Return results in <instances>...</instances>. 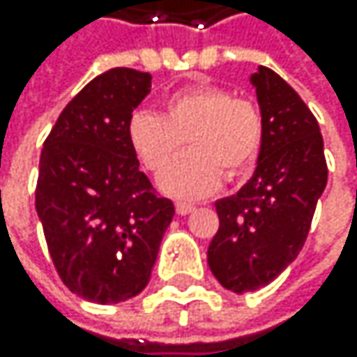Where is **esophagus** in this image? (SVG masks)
Here are the masks:
<instances>
[{"instance_id":"esophagus-1","label":"esophagus","mask_w":357,"mask_h":357,"mask_svg":"<svg viewBox=\"0 0 357 357\" xmlns=\"http://www.w3.org/2000/svg\"><path fill=\"white\" fill-rule=\"evenodd\" d=\"M192 210H195V205H192V203H182V201H180V203H175V212L180 214V216H186V214H190Z\"/></svg>"}]
</instances>
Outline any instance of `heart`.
<instances>
[{"label": "heart", "mask_w": 357, "mask_h": 357, "mask_svg": "<svg viewBox=\"0 0 357 357\" xmlns=\"http://www.w3.org/2000/svg\"><path fill=\"white\" fill-rule=\"evenodd\" d=\"M128 143L141 165L158 173L189 139L191 152L160 175V188L180 199L212 195L222 175L246 173L261 154L266 117L252 98L229 87L201 83L173 91L165 115L135 111L126 126Z\"/></svg>", "instance_id": "obj_1"}]
</instances>
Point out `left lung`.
Segmentation results:
<instances>
[{"mask_svg": "<svg viewBox=\"0 0 357 357\" xmlns=\"http://www.w3.org/2000/svg\"><path fill=\"white\" fill-rule=\"evenodd\" d=\"M250 81L266 117L264 147L242 190L216 201L220 227L208 248L212 274L233 294L261 289L300 255L328 184L324 137L298 91L266 66Z\"/></svg>", "mask_w": 357, "mask_h": 357, "instance_id": "8db88e82", "label": "left lung"}]
</instances>
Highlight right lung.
Masks as SVG:
<instances>
[{"label": "right lung", "instance_id": "add662e5", "mask_svg": "<svg viewBox=\"0 0 357 357\" xmlns=\"http://www.w3.org/2000/svg\"><path fill=\"white\" fill-rule=\"evenodd\" d=\"M152 77L111 68L66 105L49 132L36 184V212L61 282L96 304L145 289L175 214L128 143L132 111Z\"/></svg>", "mask_w": 357, "mask_h": 357}]
</instances>
